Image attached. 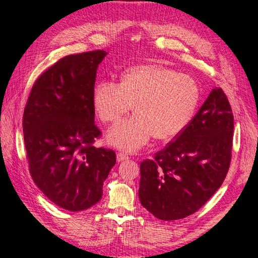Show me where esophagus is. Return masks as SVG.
Here are the masks:
<instances>
[{
	"instance_id": "esophagus-1",
	"label": "esophagus",
	"mask_w": 258,
	"mask_h": 258,
	"mask_svg": "<svg viewBox=\"0 0 258 258\" xmlns=\"http://www.w3.org/2000/svg\"><path fill=\"white\" fill-rule=\"evenodd\" d=\"M128 159V156L125 154V152H121V151H119L118 154H117V161H118V163H121V161H125V160H127Z\"/></svg>"
}]
</instances>
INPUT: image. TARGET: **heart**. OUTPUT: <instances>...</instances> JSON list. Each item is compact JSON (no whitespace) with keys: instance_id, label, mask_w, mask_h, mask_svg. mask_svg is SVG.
<instances>
[{"instance_id":"heart-1","label":"heart","mask_w":258,"mask_h":258,"mask_svg":"<svg viewBox=\"0 0 258 258\" xmlns=\"http://www.w3.org/2000/svg\"><path fill=\"white\" fill-rule=\"evenodd\" d=\"M93 107L103 123H116L133 106L137 115L108 133L110 145L134 151L154 137L171 141L184 131L197 111L200 89L194 78L159 64L134 66L121 73L118 85L94 86Z\"/></svg>"}]
</instances>
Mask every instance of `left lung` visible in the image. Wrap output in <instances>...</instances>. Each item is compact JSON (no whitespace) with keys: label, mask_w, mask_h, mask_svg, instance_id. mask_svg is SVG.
I'll return each mask as SVG.
<instances>
[{"label":"left lung","mask_w":258,"mask_h":258,"mask_svg":"<svg viewBox=\"0 0 258 258\" xmlns=\"http://www.w3.org/2000/svg\"><path fill=\"white\" fill-rule=\"evenodd\" d=\"M233 113L221 87L212 90L187 127L140 164L142 206L163 221L181 220L203 207L228 174Z\"/></svg>","instance_id":"left-lung-1"}]
</instances>
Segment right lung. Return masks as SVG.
Here are the masks:
<instances>
[{
  "label": "right lung",
  "instance_id": "add662e5",
  "mask_svg": "<svg viewBox=\"0 0 258 258\" xmlns=\"http://www.w3.org/2000/svg\"><path fill=\"white\" fill-rule=\"evenodd\" d=\"M103 50L60 59L34 83L24 110L29 173L47 199L71 212L102 197L103 182L116 164L115 151L95 148L92 94Z\"/></svg>",
  "mask_w": 258,
  "mask_h": 258
}]
</instances>
